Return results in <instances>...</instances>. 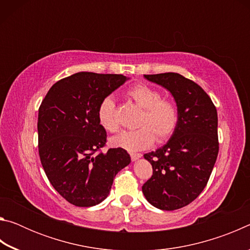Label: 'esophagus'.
Masks as SVG:
<instances>
[{"instance_id":"1","label":"esophagus","mask_w":250,"mask_h":250,"mask_svg":"<svg viewBox=\"0 0 250 250\" xmlns=\"http://www.w3.org/2000/svg\"><path fill=\"white\" fill-rule=\"evenodd\" d=\"M130 155H131V160L132 161H137L142 156V154L140 153H130Z\"/></svg>"}]
</instances>
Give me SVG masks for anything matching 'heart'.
I'll list each match as a JSON object with an SVG mask.
<instances>
[{"mask_svg": "<svg viewBox=\"0 0 250 250\" xmlns=\"http://www.w3.org/2000/svg\"><path fill=\"white\" fill-rule=\"evenodd\" d=\"M129 99L143 108L135 130L124 131L111 139V145L128 151H140L150 147L155 141L164 142L176 129L179 112L172 100L161 98V92L147 84L139 83L125 92ZM99 124L108 132L119 129L116 117V103L112 97H105L98 107Z\"/></svg>", "mask_w": 250, "mask_h": 250, "instance_id": "heart-1", "label": "heart"}]
</instances>
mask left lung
Masks as SVG:
<instances>
[{
	"mask_svg": "<svg viewBox=\"0 0 250 250\" xmlns=\"http://www.w3.org/2000/svg\"><path fill=\"white\" fill-rule=\"evenodd\" d=\"M174 98L179 120L167 145L145 154L153 174L142 186L151 205L174 210L200 195L218 154L217 110L201 86L176 73L145 75Z\"/></svg>",
	"mask_w": 250,
	"mask_h": 250,
	"instance_id": "8db88e82",
	"label": "left lung"
}]
</instances>
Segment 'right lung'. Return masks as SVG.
Instances as JSON below:
<instances>
[{"instance_id":"1","label":"right lung","mask_w":250,"mask_h":250,"mask_svg":"<svg viewBox=\"0 0 250 250\" xmlns=\"http://www.w3.org/2000/svg\"><path fill=\"white\" fill-rule=\"evenodd\" d=\"M128 79L82 71L58 80L42 101L37 121L42 166L53 188L75 206L103 202L117 173L131 162L122 147L96 153L107 142L99 104Z\"/></svg>"}]
</instances>
